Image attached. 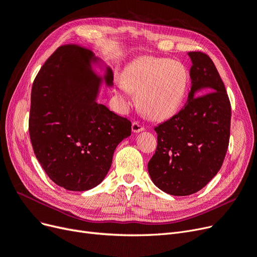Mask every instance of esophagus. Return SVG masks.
Segmentation results:
<instances>
[{
	"label": "esophagus",
	"mask_w": 257,
	"mask_h": 257,
	"mask_svg": "<svg viewBox=\"0 0 257 257\" xmlns=\"http://www.w3.org/2000/svg\"><path fill=\"white\" fill-rule=\"evenodd\" d=\"M144 130H145V127L142 125L140 121H134V123H132V131H134L135 134H138V132L144 131Z\"/></svg>",
	"instance_id": "1"
}]
</instances>
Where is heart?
I'll return each mask as SVG.
<instances>
[{"instance_id":"obj_1","label":"heart","mask_w":257,"mask_h":257,"mask_svg":"<svg viewBox=\"0 0 257 257\" xmlns=\"http://www.w3.org/2000/svg\"><path fill=\"white\" fill-rule=\"evenodd\" d=\"M189 74L180 61L144 56L129 64L118 88L137 95L140 110L146 116L162 119L173 116L187 96Z\"/></svg>"}]
</instances>
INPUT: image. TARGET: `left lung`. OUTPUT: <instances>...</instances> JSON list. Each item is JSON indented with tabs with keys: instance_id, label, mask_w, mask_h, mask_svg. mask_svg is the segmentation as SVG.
<instances>
[{
	"instance_id": "obj_1",
	"label": "left lung",
	"mask_w": 257,
	"mask_h": 257,
	"mask_svg": "<svg viewBox=\"0 0 257 257\" xmlns=\"http://www.w3.org/2000/svg\"><path fill=\"white\" fill-rule=\"evenodd\" d=\"M191 92L183 109L155 128L156 153L148 173L161 191L188 196L203 188L221 168L229 147L231 103L212 59L189 52ZM204 89L208 93L195 97Z\"/></svg>"
}]
</instances>
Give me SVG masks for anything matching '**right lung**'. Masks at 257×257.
Here are the masks:
<instances>
[{
  "instance_id": "right-lung-1",
  "label": "right lung",
  "mask_w": 257,
  "mask_h": 257,
  "mask_svg": "<svg viewBox=\"0 0 257 257\" xmlns=\"http://www.w3.org/2000/svg\"><path fill=\"white\" fill-rule=\"evenodd\" d=\"M98 59L76 44L58 47L42 65L32 88L30 137L34 153L53 182L68 191L97 186L108 174L114 150L131 135V122L96 101L102 76Z\"/></svg>"
}]
</instances>
